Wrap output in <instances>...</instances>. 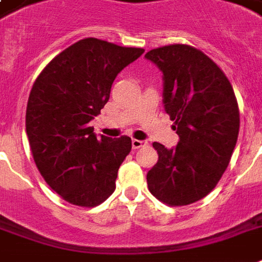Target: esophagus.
Masks as SVG:
<instances>
[{
  "instance_id": "obj_1",
  "label": "esophagus",
  "mask_w": 262,
  "mask_h": 262,
  "mask_svg": "<svg viewBox=\"0 0 262 262\" xmlns=\"http://www.w3.org/2000/svg\"><path fill=\"white\" fill-rule=\"evenodd\" d=\"M147 144L148 143L145 141V140H137V139L132 140V147H133V149H139V148L141 147H145Z\"/></svg>"
}]
</instances>
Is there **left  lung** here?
I'll return each mask as SVG.
<instances>
[{"label":"left lung","instance_id":"8db88e82","mask_svg":"<svg viewBox=\"0 0 262 262\" xmlns=\"http://www.w3.org/2000/svg\"><path fill=\"white\" fill-rule=\"evenodd\" d=\"M145 58L163 73L164 110L178 144L154 143L159 160L148 171V189L168 205H187L211 193L226 171L239 132L235 94L223 71L203 51L171 45Z\"/></svg>","mask_w":262,"mask_h":262}]
</instances>
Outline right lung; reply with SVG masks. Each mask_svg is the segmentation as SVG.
<instances>
[{
    "instance_id": "right-lung-1",
    "label": "right lung",
    "mask_w": 262,
    "mask_h": 262,
    "mask_svg": "<svg viewBox=\"0 0 262 262\" xmlns=\"http://www.w3.org/2000/svg\"><path fill=\"white\" fill-rule=\"evenodd\" d=\"M143 53L83 39L51 59L34 83L26 114L31 151L47 185L68 203L96 207L115 190L130 137L98 139L88 123L108 102L119 72Z\"/></svg>"
}]
</instances>
